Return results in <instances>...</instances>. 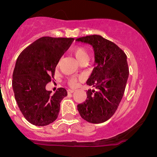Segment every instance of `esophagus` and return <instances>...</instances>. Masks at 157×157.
I'll list each match as a JSON object with an SVG mask.
<instances>
[{"label":"esophagus","instance_id":"esophagus-1","mask_svg":"<svg viewBox=\"0 0 157 157\" xmlns=\"http://www.w3.org/2000/svg\"><path fill=\"white\" fill-rule=\"evenodd\" d=\"M74 91H75V90H73V89H68V94H71V93H73Z\"/></svg>","mask_w":157,"mask_h":157}]
</instances>
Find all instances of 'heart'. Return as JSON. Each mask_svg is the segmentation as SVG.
Masks as SVG:
<instances>
[{"label":"heart","instance_id":"heart-1","mask_svg":"<svg viewBox=\"0 0 157 157\" xmlns=\"http://www.w3.org/2000/svg\"><path fill=\"white\" fill-rule=\"evenodd\" d=\"M73 55L75 56V58L77 59V60L80 63L84 61H88L89 59V53H88L86 48L83 47L82 46H75L72 48L71 50ZM82 80V77H72V78H70L68 80V84L71 87H76L77 82L79 81Z\"/></svg>","mask_w":157,"mask_h":157}]
</instances>
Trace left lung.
<instances>
[{
	"mask_svg": "<svg viewBox=\"0 0 157 157\" xmlns=\"http://www.w3.org/2000/svg\"><path fill=\"white\" fill-rule=\"evenodd\" d=\"M76 41L92 46L97 65L86 82L96 90L86 91V100L77 105V110L87 122L102 123L113 116L123 97L129 75L127 57L116 44L100 35L86 36Z\"/></svg>",
	"mask_w": 157,
	"mask_h": 157,
	"instance_id": "1",
	"label": "left lung"
}]
</instances>
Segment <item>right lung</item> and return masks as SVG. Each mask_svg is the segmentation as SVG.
Masks as SVG:
<instances>
[{
    "label": "right lung",
    "mask_w": 157,
    "mask_h": 157,
    "mask_svg": "<svg viewBox=\"0 0 157 157\" xmlns=\"http://www.w3.org/2000/svg\"><path fill=\"white\" fill-rule=\"evenodd\" d=\"M74 38L42 37L27 46L16 61L12 88L21 113L32 125H49L57 118L60 102L67 96L64 88L55 94L46 89L55 68Z\"/></svg>",
    "instance_id": "obj_1"
}]
</instances>
